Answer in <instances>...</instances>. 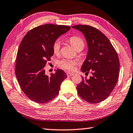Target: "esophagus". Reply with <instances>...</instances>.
Returning <instances> with one entry per match:
<instances>
[{
  "label": "esophagus",
  "mask_w": 133,
  "mask_h": 133,
  "mask_svg": "<svg viewBox=\"0 0 133 133\" xmlns=\"http://www.w3.org/2000/svg\"><path fill=\"white\" fill-rule=\"evenodd\" d=\"M66 74H67V76H68V77H70V76H72V75H74V73H71V72H67Z\"/></svg>",
  "instance_id": "34e87169"
}]
</instances>
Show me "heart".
I'll return each mask as SVG.
<instances>
[{"mask_svg":"<svg viewBox=\"0 0 133 133\" xmlns=\"http://www.w3.org/2000/svg\"><path fill=\"white\" fill-rule=\"evenodd\" d=\"M69 43L71 44V45L77 50L79 48H84V42L82 38H81L77 36H72L69 39ZM60 47H61V43L59 41H56L53 45V51L55 54H58ZM75 62L72 60L70 59H63L59 62V66L62 69L72 71L74 69V66Z\"/></svg>","mask_w":133,"mask_h":133,"instance_id":"1","label":"heart"}]
</instances>
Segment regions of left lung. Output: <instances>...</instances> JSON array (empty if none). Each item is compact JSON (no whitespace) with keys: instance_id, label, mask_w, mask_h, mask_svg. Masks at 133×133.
Wrapping results in <instances>:
<instances>
[{"instance_id":"1","label":"left lung","mask_w":133,"mask_h":133,"mask_svg":"<svg viewBox=\"0 0 133 133\" xmlns=\"http://www.w3.org/2000/svg\"><path fill=\"white\" fill-rule=\"evenodd\" d=\"M72 28L83 33L88 44V54L81 71L92 73L89 79L82 77L77 87L78 94L88 102L98 103L108 97L116 84L120 66L118 54L110 40L97 29L82 25Z\"/></svg>"}]
</instances>
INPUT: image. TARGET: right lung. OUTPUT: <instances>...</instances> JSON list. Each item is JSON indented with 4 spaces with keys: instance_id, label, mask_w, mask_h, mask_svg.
I'll use <instances>...</instances> for the list:
<instances>
[{
    "instance_id": "right-lung-1",
    "label": "right lung",
    "mask_w": 133,
    "mask_h": 133,
    "mask_svg": "<svg viewBox=\"0 0 133 133\" xmlns=\"http://www.w3.org/2000/svg\"><path fill=\"white\" fill-rule=\"evenodd\" d=\"M70 29L65 25L45 24L26 34L18 48L15 75L26 96L38 104H44L58 95L62 82L67 78L63 70L46 75L44 67L53 55V45L59 37Z\"/></svg>"
}]
</instances>
